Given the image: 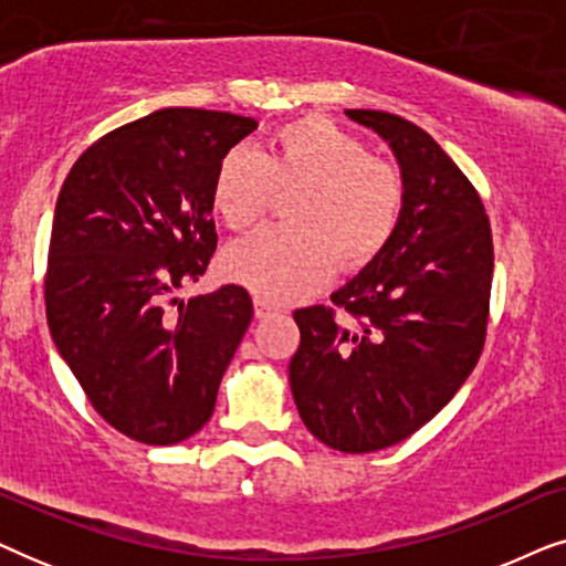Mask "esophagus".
<instances>
[{
  "label": "esophagus",
  "instance_id": "1",
  "mask_svg": "<svg viewBox=\"0 0 566 566\" xmlns=\"http://www.w3.org/2000/svg\"><path fill=\"white\" fill-rule=\"evenodd\" d=\"M277 312H281V308H277L273 301H268L262 296L254 298V316H258V319H268V316H273Z\"/></svg>",
  "mask_w": 566,
  "mask_h": 566
}]
</instances>
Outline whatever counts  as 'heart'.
I'll list each match as a JSON object with an SVG mask.
<instances>
[{
    "label": "heart",
    "instance_id": "obj_1",
    "mask_svg": "<svg viewBox=\"0 0 566 566\" xmlns=\"http://www.w3.org/2000/svg\"><path fill=\"white\" fill-rule=\"evenodd\" d=\"M275 192H293L285 203L291 227L254 231L223 254L231 281L273 301L306 296L335 268L370 265L397 234L407 196L397 165L319 115L273 128L258 154L229 151L216 167L211 206L231 231H247Z\"/></svg>",
    "mask_w": 566,
    "mask_h": 566
}]
</instances>
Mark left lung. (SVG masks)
Wrapping results in <instances>:
<instances>
[{"instance_id": "obj_1", "label": "left lung", "mask_w": 566, "mask_h": 566, "mask_svg": "<svg viewBox=\"0 0 566 566\" xmlns=\"http://www.w3.org/2000/svg\"><path fill=\"white\" fill-rule=\"evenodd\" d=\"M345 113L391 146L405 213L389 247L332 293V306L293 312L301 343L289 378L314 438L370 453L420 430L474 370L494 250L482 198L436 138L391 113Z\"/></svg>"}]
</instances>
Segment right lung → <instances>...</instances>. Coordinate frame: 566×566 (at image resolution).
I'll use <instances>...</instances> for the list:
<instances>
[{"label":"right lung","mask_w":566,"mask_h":566,"mask_svg":"<svg viewBox=\"0 0 566 566\" xmlns=\"http://www.w3.org/2000/svg\"><path fill=\"white\" fill-rule=\"evenodd\" d=\"M258 120L165 107L97 138L53 213L45 319L97 415L130 440L172 446L211 420L252 322L242 285L172 298L216 252L211 185Z\"/></svg>","instance_id":"obj_1"}]
</instances>
